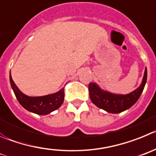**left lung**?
<instances>
[{"label":"left lung","instance_id":"obj_1","mask_svg":"<svg viewBox=\"0 0 156 156\" xmlns=\"http://www.w3.org/2000/svg\"><path fill=\"white\" fill-rule=\"evenodd\" d=\"M147 81V69L144 70L142 82L137 89L127 95H117L102 90L94 82L88 85L91 101L96 106L108 113H119L130 108L139 99Z\"/></svg>","mask_w":156,"mask_h":156}]
</instances>
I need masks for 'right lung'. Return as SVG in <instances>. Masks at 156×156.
I'll return each instance as SVG.
<instances>
[{"mask_svg": "<svg viewBox=\"0 0 156 156\" xmlns=\"http://www.w3.org/2000/svg\"><path fill=\"white\" fill-rule=\"evenodd\" d=\"M10 82L17 99L28 111L39 115H47L58 109L64 99V88L54 94L43 96L32 97L22 93L12 80L10 73Z\"/></svg>", "mask_w": 156, "mask_h": 156, "instance_id": "right-lung-1", "label": "right lung"}]
</instances>
